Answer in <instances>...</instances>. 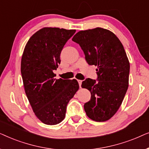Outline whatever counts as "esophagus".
I'll list each match as a JSON object with an SVG mask.
<instances>
[{
	"label": "esophagus",
	"mask_w": 149,
	"mask_h": 149,
	"mask_svg": "<svg viewBox=\"0 0 149 149\" xmlns=\"http://www.w3.org/2000/svg\"><path fill=\"white\" fill-rule=\"evenodd\" d=\"M78 83H79V87H81V84H82V81H81V80H78Z\"/></svg>",
	"instance_id": "obj_1"
}]
</instances>
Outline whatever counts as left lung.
<instances>
[{"instance_id": "8db88e82", "label": "left lung", "mask_w": 149, "mask_h": 149, "mask_svg": "<svg viewBox=\"0 0 149 149\" xmlns=\"http://www.w3.org/2000/svg\"><path fill=\"white\" fill-rule=\"evenodd\" d=\"M72 40L80 45L87 64L97 66V80L86 79L81 85L91 95L84 104L85 113L93 121H107L117 113L128 88L130 62L123 45L102 28L79 31Z\"/></svg>"}]
</instances>
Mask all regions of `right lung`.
I'll list each match as a JSON object with an SVG mask.
<instances>
[{
  "label": "right lung",
  "instance_id": "obj_1",
  "mask_svg": "<svg viewBox=\"0 0 149 149\" xmlns=\"http://www.w3.org/2000/svg\"><path fill=\"white\" fill-rule=\"evenodd\" d=\"M75 30L43 28L34 33L22 55L21 73L26 94L34 114L47 125L64 120L67 105L79 88L77 80L56 79L54 70Z\"/></svg>",
  "mask_w": 149,
  "mask_h": 149
}]
</instances>
